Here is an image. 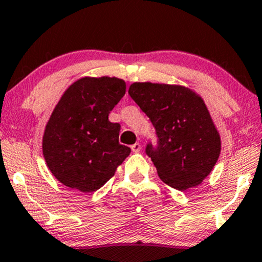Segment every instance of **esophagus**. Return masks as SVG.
<instances>
[{
	"label": "esophagus",
	"instance_id": "esophagus-1",
	"mask_svg": "<svg viewBox=\"0 0 262 262\" xmlns=\"http://www.w3.org/2000/svg\"><path fill=\"white\" fill-rule=\"evenodd\" d=\"M130 149H132V151H133V152H139V151L141 150V145L139 143H135V144L132 145Z\"/></svg>",
	"mask_w": 262,
	"mask_h": 262
}]
</instances>
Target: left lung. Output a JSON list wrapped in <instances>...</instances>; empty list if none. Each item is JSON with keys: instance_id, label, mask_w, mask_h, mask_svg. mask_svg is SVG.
I'll list each match as a JSON object with an SVG mask.
<instances>
[{"instance_id": "left-lung-1", "label": "left lung", "mask_w": 262, "mask_h": 262, "mask_svg": "<svg viewBox=\"0 0 262 262\" xmlns=\"http://www.w3.org/2000/svg\"><path fill=\"white\" fill-rule=\"evenodd\" d=\"M128 94L150 118L157 144L147 143L159 177L187 190L199 185L219 160L221 138L204 100L181 85L134 83Z\"/></svg>"}]
</instances>
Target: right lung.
I'll list each match as a JSON object with an SVG mask.
<instances>
[{"label": "right lung", "instance_id": "right-lung-1", "mask_svg": "<svg viewBox=\"0 0 262 262\" xmlns=\"http://www.w3.org/2000/svg\"><path fill=\"white\" fill-rule=\"evenodd\" d=\"M125 94L124 80L85 77L64 91L47 122L42 154L62 184L89 193L102 187L129 156L108 115Z\"/></svg>", "mask_w": 262, "mask_h": 262}]
</instances>
